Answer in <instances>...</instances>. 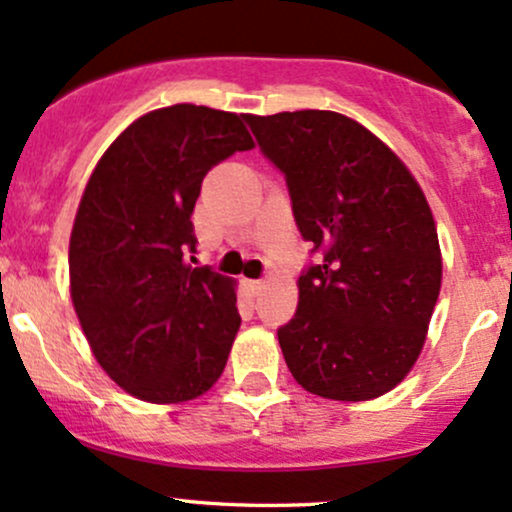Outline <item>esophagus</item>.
Wrapping results in <instances>:
<instances>
[{
    "label": "esophagus",
    "instance_id": "34e87169",
    "mask_svg": "<svg viewBox=\"0 0 512 512\" xmlns=\"http://www.w3.org/2000/svg\"><path fill=\"white\" fill-rule=\"evenodd\" d=\"M245 289L250 291L252 296H257L262 289H265V282H262V279H245Z\"/></svg>",
    "mask_w": 512,
    "mask_h": 512
}]
</instances>
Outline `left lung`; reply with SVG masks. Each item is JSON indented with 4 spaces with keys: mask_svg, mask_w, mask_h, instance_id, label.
Listing matches in <instances>:
<instances>
[{
    "mask_svg": "<svg viewBox=\"0 0 512 512\" xmlns=\"http://www.w3.org/2000/svg\"><path fill=\"white\" fill-rule=\"evenodd\" d=\"M284 172L301 235L323 250L279 328L296 384L330 401H372L423 352L442 286L430 204L384 140L338 111L245 114Z\"/></svg>",
    "mask_w": 512,
    "mask_h": 512,
    "instance_id": "1",
    "label": "left lung"
}]
</instances>
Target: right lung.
<instances>
[{"mask_svg": "<svg viewBox=\"0 0 512 512\" xmlns=\"http://www.w3.org/2000/svg\"><path fill=\"white\" fill-rule=\"evenodd\" d=\"M250 148L233 111L165 106L133 121L84 187L70 235L72 306L99 367L140 401H192L226 369L240 328L235 279L187 255L206 172Z\"/></svg>", "mask_w": 512, "mask_h": 512, "instance_id": "obj_1", "label": "right lung"}]
</instances>
